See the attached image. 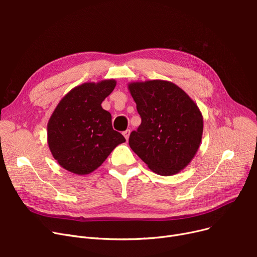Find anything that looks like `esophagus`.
Segmentation results:
<instances>
[{
	"label": "esophagus",
	"mask_w": 257,
	"mask_h": 257,
	"mask_svg": "<svg viewBox=\"0 0 257 257\" xmlns=\"http://www.w3.org/2000/svg\"><path fill=\"white\" fill-rule=\"evenodd\" d=\"M130 132H131V131H130L129 129H127L126 131H124V132H123V135L125 136L126 141H128V140H129V135H130Z\"/></svg>",
	"instance_id": "obj_1"
}]
</instances>
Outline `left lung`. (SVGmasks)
I'll list each match as a JSON object with an SVG mask.
<instances>
[{"label": "left lung", "instance_id": "8db88e82", "mask_svg": "<svg viewBox=\"0 0 257 257\" xmlns=\"http://www.w3.org/2000/svg\"><path fill=\"white\" fill-rule=\"evenodd\" d=\"M128 90L142 117L138 130L130 134V148L155 174H178L201 143L203 117L198 106L172 81H133Z\"/></svg>", "mask_w": 257, "mask_h": 257}]
</instances>
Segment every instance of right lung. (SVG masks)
Masks as SVG:
<instances>
[{
	"label": "right lung",
	"instance_id": "obj_1",
	"mask_svg": "<svg viewBox=\"0 0 257 257\" xmlns=\"http://www.w3.org/2000/svg\"><path fill=\"white\" fill-rule=\"evenodd\" d=\"M114 79L84 82L68 92L47 123V144L57 162L78 176L93 173L112 150L126 142L112 129L111 114L101 103L114 89Z\"/></svg>",
	"mask_w": 257,
	"mask_h": 257
}]
</instances>
